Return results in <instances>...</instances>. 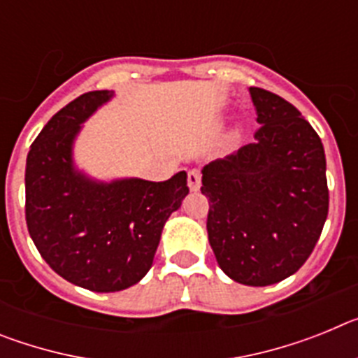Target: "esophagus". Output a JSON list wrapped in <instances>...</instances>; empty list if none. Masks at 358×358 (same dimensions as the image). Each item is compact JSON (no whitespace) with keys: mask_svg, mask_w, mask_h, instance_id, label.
Listing matches in <instances>:
<instances>
[{"mask_svg":"<svg viewBox=\"0 0 358 358\" xmlns=\"http://www.w3.org/2000/svg\"><path fill=\"white\" fill-rule=\"evenodd\" d=\"M188 188L189 192L201 189V172L199 170H189L188 172Z\"/></svg>","mask_w":358,"mask_h":358,"instance_id":"34e87169","label":"esophagus"}]
</instances>
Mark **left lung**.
I'll use <instances>...</instances> for the list:
<instances>
[{
  "instance_id": "obj_1",
  "label": "left lung",
  "mask_w": 358,
  "mask_h": 358,
  "mask_svg": "<svg viewBox=\"0 0 358 358\" xmlns=\"http://www.w3.org/2000/svg\"><path fill=\"white\" fill-rule=\"evenodd\" d=\"M255 143L202 169L210 201L208 240L233 281L267 287L299 271L328 215L327 157L321 138L281 96L249 87Z\"/></svg>"
}]
</instances>
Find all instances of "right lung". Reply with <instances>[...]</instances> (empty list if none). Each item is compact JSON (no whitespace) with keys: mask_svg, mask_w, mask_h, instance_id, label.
Returning <instances> with one entry per match:
<instances>
[{"mask_svg":"<svg viewBox=\"0 0 358 358\" xmlns=\"http://www.w3.org/2000/svg\"><path fill=\"white\" fill-rule=\"evenodd\" d=\"M113 98L115 91H91L62 107L31 143L24 170L27 226L37 251L59 276L93 292L143 280L164 224L188 195L186 172L152 182L96 179L78 169V134Z\"/></svg>","mask_w":358,"mask_h":358,"instance_id":"right-lung-1","label":"right lung"}]
</instances>
